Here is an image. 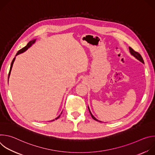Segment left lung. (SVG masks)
Masks as SVG:
<instances>
[{"instance_id":"1","label":"left lung","mask_w":155,"mask_h":155,"mask_svg":"<svg viewBox=\"0 0 155 155\" xmlns=\"http://www.w3.org/2000/svg\"><path fill=\"white\" fill-rule=\"evenodd\" d=\"M129 52H130V53L131 54V55L132 56H133L134 58H136L137 60H139V61H140L141 62H142L143 64H144V61H143V58H142V57L141 56V55L139 53H137V52H136V51H135L132 48H131L130 47H129ZM87 107H88V109H89V112H90V114H91V117H92V118L94 120H96V121H99V122H101V121H99V120H98L97 119H96L93 115V114H91V111H90V108H89V107L87 106Z\"/></svg>"}]
</instances>
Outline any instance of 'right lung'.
Here are the masks:
<instances>
[{"label": "right lung", "instance_id": "add662e5", "mask_svg": "<svg viewBox=\"0 0 155 155\" xmlns=\"http://www.w3.org/2000/svg\"><path fill=\"white\" fill-rule=\"evenodd\" d=\"M35 40H36V39H34V40H31V41H30L28 44H27V45L26 46V47H25L24 48H23L22 49H21L20 50H19L18 51V53H16V56H16L17 55H18V54H21V53H24L25 51H26L29 48H30L32 45V44H34L35 42ZM15 58H16V57H15L14 58H13V61H12V64H11V65H10V72H9V74H8V78H9V77H10V72H11V71H12V67H13V62H14V61H15ZM62 114V113H61ZM61 116V115H59L57 118H55V120H57V119H58L59 118V117ZM54 120H51V121H54Z\"/></svg>", "mask_w": 155, "mask_h": 155}]
</instances>
